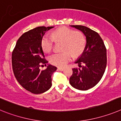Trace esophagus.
Segmentation results:
<instances>
[{"instance_id":"34e87169","label":"esophagus","mask_w":121,"mask_h":121,"mask_svg":"<svg viewBox=\"0 0 121 121\" xmlns=\"http://www.w3.org/2000/svg\"><path fill=\"white\" fill-rule=\"evenodd\" d=\"M58 70H59V71H63L64 70V69H65V68H60V67H58Z\"/></svg>"}]
</instances>
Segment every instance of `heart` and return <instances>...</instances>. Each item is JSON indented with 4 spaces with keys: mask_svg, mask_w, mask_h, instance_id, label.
I'll return each instance as SVG.
<instances>
[{
    "mask_svg": "<svg viewBox=\"0 0 121 121\" xmlns=\"http://www.w3.org/2000/svg\"><path fill=\"white\" fill-rule=\"evenodd\" d=\"M55 41L63 42L62 50L64 52L52 54L49 61L56 66H64L72 59V54L78 56L85 48L86 38L81 31H76L68 27H61L55 30L52 36L46 34L41 39V47L45 52L49 53L52 50Z\"/></svg>",
    "mask_w": 121,
    "mask_h": 121,
    "instance_id": "heart-1",
    "label": "heart"
}]
</instances>
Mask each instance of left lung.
Instances as JSON below:
<instances>
[{"instance_id":"1","label":"left lung","mask_w":121,"mask_h":121,"mask_svg":"<svg viewBox=\"0 0 121 121\" xmlns=\"http://www.w3.org/2000/svg\"><path fill=\"white\" fill-rule=\"evenodd\" d=\"M82 31L86 44L82 54L75 63L80 68L72 69L69 83L75 89L86 91L94 87L101 80L107 66V49L99 35L83 26H71ZM83 64V66H81Z\"/></svg>"}]
</instances>
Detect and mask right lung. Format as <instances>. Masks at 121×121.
I'll list each match as a JSON object with an SVG mask.
<instances>
[{"mask_svg": "<svg viewBox=\"0 0 121 121\" xmlns=\"http://www.w3.org/2000/svg\"><path fill=\"white\" fill-rule=\"evenodd\" d=\"M53 27H38L24 33L13 51L14 76L23 88L33 94L43 93L52 86L51 77L56 68L49 65L41 71L39 67L48 63L41 47V39L46 31Z\"/></svg>", "mask_w": 121, "mask_h": 121, "instance_id": "obj_1", "label": "right lung"}]
</instances>
